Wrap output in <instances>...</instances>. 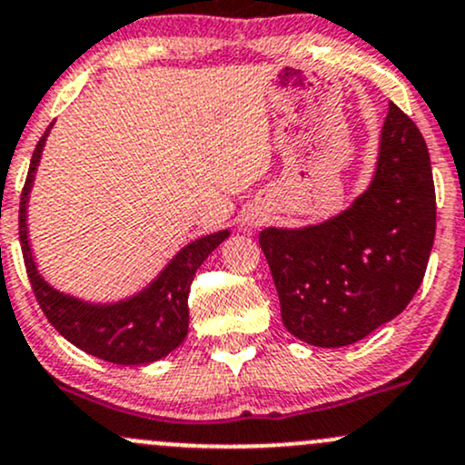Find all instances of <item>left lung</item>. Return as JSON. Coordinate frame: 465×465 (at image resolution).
Segmentation results:
<instances>
[{
	"mask_svg": "<svg viewBox=\"0 0 465 465\" xmlns=\"http://www.w3.org/2000/svg\"><path fill=\"white\" fill-rule=\"evenodd\" d=\"M435 224L426 141L391 104L375 176L353 205L311 227L260 232L289 333L338 349L400 315L426 273Z\"/></svg>",
	"mask_w": 465,
	"mask_h": 465,
	"instance_id": "1",
	"label": "left lung"
}]
</instances>
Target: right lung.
Wrapping results in <instances>:
<instances>
[{
	"mask_svg": "<svg viewBox=\"0 0 465 465\" xmlns=\"http://www.w3.org/2000/svg\"><path fill=\"white\" fill-rule=\"evenodd\" d=\"M48 132L50 130H45L35 147L22 203H19V242H22L25 272L33 284L35 298L48 322L85 353L124 366L150 364V361L161 360L185 340L187 326H190L187 295H190L193 273L205 262L209 253L229 236V232L224 229V232L209 233L183 247L150 287L121 302L90 304L61 293L39 275L33 252H30L28 224H25L30 187H33Z\"/></svg>",
	"mask_w": 465,
	"mask_h": 465,
	"instance_id": "add662e5",
	"label": "right lung"
}]
</instances>
